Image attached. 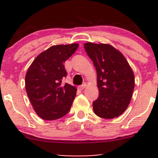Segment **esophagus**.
Returning a JSON list of instances; mask_svg holds the SVG:
<instances>
[{"instance_id":"1","label":"esophagus","mask_w":158,"mask_h":158,"mask_svg":"<svg viewBox=\"0 0 158 158\" xmlns=\"http://www.w3.org/2000/svg\"><path fill=\"white\" fill-rule=\"evenodd\" d=\"M85 88H86V84H85V83H84V84H82L81 85H80V86L78 87V88H79V89L80 90H84Z\"/></svg>"}]
</instances>
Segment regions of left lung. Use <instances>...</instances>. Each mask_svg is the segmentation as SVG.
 Masks as SVG:
<instances>
[{"mask_svg":"<svg viewBox=\"0 0 158 158\" xmlns=\"http://www.w3.org/2000/svg\"><path fill=\"white\" fill-rule=\"evenodd\" d=\"M85 50L97 74L99 97L93 102L98 117L113 119L128 108L135 88V76L126 58L110 44L85 43Z\"/></svg>","mask_w":158,"mask_h":158,"instance_id":"1","label":"left lung"}]
</instances>
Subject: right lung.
<instances>
[{"mask_svg":"<svg viewBox=\"0 0 158 158\" xmlns=\"http://www.w3.org/2000/svg\"><path fill=\"white\" fill-rule=\"evenodd\" d=\"M78 44L50 47L40 53L27 70L26 91L41 119L54 120L66 115L77 94L75 86L61 81L67 77L64 63L75 52Z\"/></svg>","mask_w":158,"mask_h":158,"instance_id":"add662e5","label":"right lung"}]
</instances>
